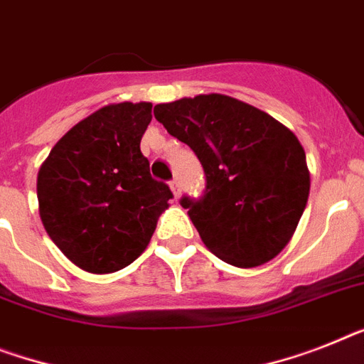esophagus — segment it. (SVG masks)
I'll use <instances>...</instances> for the list:
<instances>
[{
    "instance_id": "esophagus-1",
    "label": "esophagus",
    "mask_w": 364,
    "mask_h": 364,
    "mask_svg": "<svg viewBox=\"0 0 364 364\" xmlns=\"http://www.w3.org/2000/svg\"><path fill=\"white\" fill-rule=\"evenodd\" d=\"M169 186H171V191H173V195H175V199H178V197H180V182H178V180H171Z\"/></svg>"
}]
</instances>
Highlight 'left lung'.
Here are the masks:
<instances>
[{
    "mask_svg": "<svg viewBox=\"0 0 364 364\" xmlns=\"http://www.w3.org/2000/svg\"><path fill=\"white\" fill-rule=\"evenodd\" d=\"M154 117L203 165V195H184L180 204L204 245L238 268L277 257L292 238L311 189L296 135L268 113L225 95L158 104Z\"/></svg>",
    "mask_w": 364,
    "mask_h": 364,
    "instance_id": "1",
    "label": "left lung"
}]
</instances>
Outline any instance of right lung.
Masks as SVG:
<instances>
[{
  "label": "right lung",
  "instance_id": "1",
  "mask_svg": "<svg viewBox=\"0 0 364 364\" xmlns=\"http://www.w3.org/2000/svg\"><path fill=\"white\" fill-rule=\"evenodd\" d=\"M150 121V102L102 107L63 135L38 171L42 225L77 268H126L145 251L173 199L141 154Z\"/></svg>",
  "mask_w": 364,
  "mask_h": 364
}]
</instances>
